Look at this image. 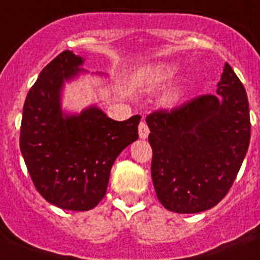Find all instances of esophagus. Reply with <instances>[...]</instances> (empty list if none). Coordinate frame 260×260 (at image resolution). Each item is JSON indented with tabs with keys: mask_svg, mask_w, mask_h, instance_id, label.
<instances>
[{
	"mask_svg": "<svg viewBox=\"0 0 260 260\" xmlns=\"http://www.w3.org/2000/svg\"><path fill=\"white\" fill-rule=\"evenodd\" d=\"M148 134H150V129H148L147 122L140 121V124H139V136H140V139H146Z\"/></svg>",
	"mask_w": 260,
	"mask_h": 260,
	"instance_id": "1",
	"label": "esophagus"
}]
</instances>
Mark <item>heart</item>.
Segmentation results:
<instances>
[{
  "label": "heart",
  "mask_w": 260,
  "mask_h": 260,
  "mask_svg": "<svg viewBox=\"0 0 260 260\" xmlns=\"http://www.w3.org/2000/svg\"><path fill=\"white\" fill-rule=\"evenodd\" d=\"M177 73V69L173 64H167V63H159L155 66L150 67L148 70L144 71V79L151 85H160V83L167 82L171 79ZM178 98V91H170L167 94L166 101L173 102Z\"/></svg>",
  "instance_id": "obj_1"
}]
</instances>
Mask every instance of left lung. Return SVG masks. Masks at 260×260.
Masks as SVG:
<instances>
[{"label":"left lung","instance_id":"left-lung-1","mask_svg":"<svg viewBox=\"0 0 260 260\" xmlns=\"http://www.w3.org/2000/svg\"><path fill=\"white\" fill-rule=\"evenodd\" d=\"M216 94L146 117L158 200L175 213H200L225 197L251 138L246 89L225 63Z\"/></svg>","mask_w":260,"mask_h":260}]
</instances>
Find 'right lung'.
<instances>
[{"label": "right lung", "instance_id": "1", "mask_svg": "<svg viewBox=\"0 0 260 260\" xmlns=\"http://www.w3.org/2000/svg\"><path fill=\"white\" fill-rule=\"evenodd\" d=\"M83 59L66 50L42 70L22 109L20 150L35 187L44 200L67 210H90L106 193L110 169L138 140L140 116L114 121L90 106L67 116L60 109L64 81Z\"/></svg>", "mask_w": 260, "mask_h": 260}]
</instances>
